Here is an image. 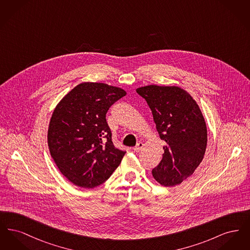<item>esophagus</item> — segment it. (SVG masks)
I'll list each match as a JSON object with an SVG mask.
<instances>
[{
  "instance_id": "1",
  "label": "esophagus",
  "mask_w": 250,
  "mask_h": 250,
  "mask_svg": "<svg viewBox=\"0 0 250 250\" xmlns=\"http://www.w3.org/2000/svg\"><path fill=\"white\" fill-rule=\"evenodd\" d=\"M143 143H137V145L133 148L134 149V151L135 152H140V151H142V149H143Z\"/></svg>"
}]
</instances>
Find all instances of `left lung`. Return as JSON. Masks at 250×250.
Instances as JSON below:
<instances>
[{
  "mask_svg": "<svg viewBox=\"0 0 250 250\" xmlns=\"http://www.w3.org/2000/svg\"><path fill=\"white\" fill-rule=\"evenodd\" d=\"M137 93L146 100L166 143L153 176L165 187L180 185L194 173L205 154L207 128L202 111L192 96L176 86L149 85Z\"/></svg>",
  "mask_w": 250,
  "mask_h": 250,
  "instance_id": "1",
  "label": "left lung"
}]
</instances>
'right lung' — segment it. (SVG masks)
<instances>
[{"label":"right lung","instance_id":"1","mask_svg":"<svg viewBox=\"0 0 250 250\" xmlns=\"http://www.w3.org/2000/svg\"><path fill=\"white\" fill-rule=\"evenodd\" d=\"M125 95L118 87L83 83L55 107L48 126V148L60 171L74 185L95 188L119 166L125 151L112 143L106 114Z\"/></svg>","mask_w":250,"mask_h":250}]
</instances>
